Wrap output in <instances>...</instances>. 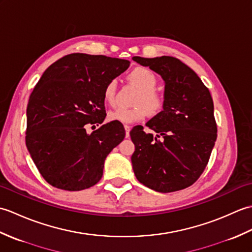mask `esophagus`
<instances>
[{"label": "esophagus", "mask_w": 252, "mask_h": 252, "mask_svg": "<svg viewBox=\"0 0 252 252\" xmlns=\"http://www.w3.org/2000/svg\"><path fill=\"white\" fill-rule=\"evenodd\" d=\"M125 130H126V136L129 137L130 136V131H131V126H125Z\"/></svg>", "instance_id": "esophagus-1"}]
</instances>
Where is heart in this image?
Returning a JSON list of instances; mask_svg holds the SVG:
<instances>
[{
    "instance_id": "obj_1",
    "label": "heart",
    "mask_w": 252,
    "mask_h": 252,
    "mask_svg": "<svg viewBox=\"0 0 252 252\" xmlns=\"http://www.w3.org/2000/svg\"><path fill=\"white\" fill-rule=\"evenodd\" d=\"M130 81L141 90L136 99L137 106L133 108L118 107L109 111L108 119L121 123H133L143 120L148 114L157 115L162 109L163 100L155 89L157 87V78L152 70L144 67L134 68L129 73ZM117 80L112 79L106 84L104 89V99L107 104L112 105L116 100Z\"/></svg>"
}]
</instances>
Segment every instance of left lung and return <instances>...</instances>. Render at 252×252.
Listing matches in <instances>:
<instances>
[{"label": "left lung", "instance_id": "1", "mask_svg": "<svg viewBox=\"0 0 252 252\" xmlns=\"http://www.w3.org/2000/svg\"><path fill=\"white\" fill-rule=\"evenodd\" d=\"M161 76L162 110L146 123L156 135L130 132L135 152L131 157L138 182L159 192L184 189L205 170L217 141L213 100L197 73L178 58L132 57ZM158 137H161L160 140Z\"/></svg>", "mask_w": 252, "mask_h": 252}]
</instances>
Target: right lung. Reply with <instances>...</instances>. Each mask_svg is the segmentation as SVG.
Returning a JSON list of instances; mask_svg holds the SVG:
<instances>
[{"label": "right lung", "mask_w": 252, "mask_h": 252, "mask_svg": "<svg viewBox=\"0 0 252 252\" xmlns=\"http://www.w3.org/2000/svg\"><path fill=\"white\" fill-rule=\"evenodd\" d=\"M130 62L74 53L46 69L27 105L26 145L37 170L52 186L82 190L103 176L108 154L123 141L121 122L101 125L106 112L104 89Z\"/></svg>", "instance_id": "add662e5"}]
</instances>
